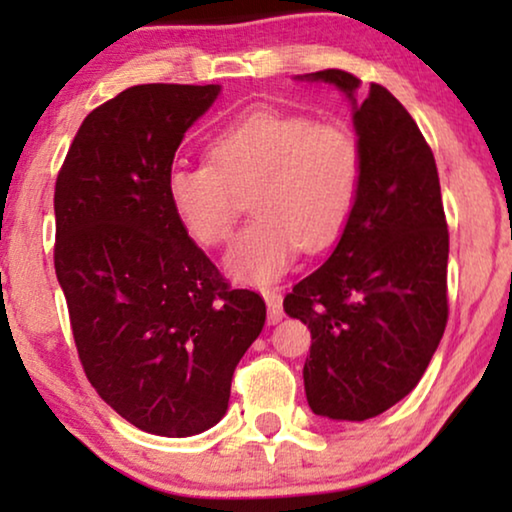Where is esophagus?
<instances>
[{"label":"esophagus","instance_id":"obj_1","mask_svg":"<svg viewBox=\"0 0 512 512\" xmlns=\"http://www.w3.org/2000/svg\"><path fill=\"white\" fill-rule=\"evenodd\" d=\"M263 298L265 303H268V321L270 324H277L279 319L284 317V307H282V296H279L277 291H263Z\"/></svg>","mask_w":512,"mask_h":512}]
</instances>
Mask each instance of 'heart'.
Instances as JSON below:
<instances>
[{
    "instance_id": "heart-1",
    "label": "heart",
    "mask_w": 512,
    "mask_h": 512,
    "mask_svg": "<svg viewBox=\"0 0 512 512\" xmlns=\"http://www.w3.org/2000/svg\"><path fill=\"white\" fill-rule=\"evenodd\" d=\"M363 181V149L347 125L307 114L256 107L219 128L207 144V163L174 165L165 193L174 219L200 247L233 237L240 198L256 219L226 256L240 282L282 277L300 247L331 249L352 221Z\"/></svg>"
}]
</instances>
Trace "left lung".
Returning <instances> with one entry per match:
<instances>
[{
    "label": "left lung",
    "mask_w": 512,
    "mask_h": 512,
    "mask_svg": "<svg viewBox=\"0 0 512 512\" xmlns=\"http://www.w3.org/2000/svg\"><path fill=\"white\" fill-rule=\"evenodd\" d=\"M310 81L354 100L359 79L321 69ZM363 181L354 216L328 261L286 293L284 310L310 328L303 377L312 412L363 422L422 380L447 326L450 233L431 146L380 83L354 107Z\"/></svg>",
    "instance_id": "left-lung-1"
}]
</instances>
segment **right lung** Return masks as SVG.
Returning <instances> with one entry per match:
<instances>
[{"mask_svg":"<svg viewBox=\"0 0 512 512\" xmlns=\"http://www.w3.org/2000/svg\"><path fill=\"white\" fill-rule=\"evenodd\" d=\"M219 86L144 83L81 123L55 181V275L83 373L137 429L186 438L226 415L265 300L233 289L165 193Z\"/></svg>","mask_w":512,"mask_h":512,"instance_id":"obj_1","label":"right lung"}]
</instances>
